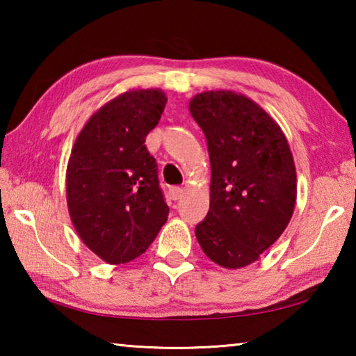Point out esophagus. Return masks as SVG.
I'll list each match as a JSON object with an SVG mask.
<instances>
[{
    "label": "esophagus",
    "instance_id": "obj_1",
    "mask_svg": "<svg viewBox=\"0 0 356 356\" xmlns=\"http://www.w3.org/2000/svg\"><path fill=\"white\" fill-rule=\"evenodd\" d=\"M184 195V188H180V186H171L170 188V197L172 201H179L180 197Z\"/></svg>",
    "mask_w": 356,
    "mask_h": 356
}]
</instances>
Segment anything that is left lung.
Returning a JSON list of instances; mask_svg holds the SVG:
<instances>
[{
	"instance_id": "obj_1",
	"label": "left lung",
	"mask_w": 356,
	"mask_h": 356,
	"mask_svg": "<svg viewBox=\"0 0 356 356\" xmlns=\"http://www.w3.org/2000/svg\"><path fill=\"white\" fill-rule=\"evenodd\" d=\"M207 140L209 213L195 234L202 251L225 268L256 262L284 232L297 200L293 156L280 125L256 102L234 91L190 100Z\"/></svg>"
}]
</instances>
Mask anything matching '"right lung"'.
I'll list each match as a JSON object with an SVG mask.
<instances>
[{"label": "right lung", "instance_id": "add662e5", "mask_svg": "<svg viewBox=\"0 0 356 356\" xmlns=\"http://www.w3.org/2000/svg\"><path fill=\"white\" fill-rule=\"evenodd\" d=\"M166 100L160 89L120 94L89 118L72 147L70 220L83 243L108 264L141 256L168 220L156 161L144 144Z\"/></svg>", "mask_w": 356, "mask_h": 356}]
</instances>
